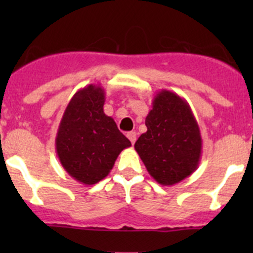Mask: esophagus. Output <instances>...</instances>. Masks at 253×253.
Segmentation results:
<instances>
[{"label":"esophagus","instance_id":"obj_1","mask_svg":"<svg viewBox=\"0 0 253 253\" xmlns=\"http://www.w3.org/2000/svg\"><path fill=\"white\" fill-rule=\"evenodd\" d=\"M127 137H128V139L131 141L132 144H134V142H136V139H137L136 132H128V133H127Z\"/></svg>","mask_w":253,"mask_h":253}]
</instances>
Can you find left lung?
<instances>
[{"label": "left lung", "mask_w": 253, "mask_h": 253, "mask_svg": "<svg viewBox=\"0 0 253 253\" xmlns=\"http://www.w3.org/2000/svg\"><path fill=\"white\" fill-rule=\"evenodd\" d=\"M145 117L147 132L134 144L149 175L163 186H172L197 170L202 155L200 126L187 101L162 89Z\"/></svg>", "instance_id": "8db88e82"}]
</instances>
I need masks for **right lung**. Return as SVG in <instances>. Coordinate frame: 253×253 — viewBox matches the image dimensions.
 <instances>
[{"instance_id": "1", "label": "right lung", "mask_w": 253, "mask_h": 253, "mask_svg": "<svg viewBox=\"0 0 253 253\" xmlns=\"http://www.w3.org/2000/svg\"><path fill=\"white\" fill-rule=\"evenodd\" d=\"M105 90L100 84L79 89L68 103L56 136L58 160L71 177L95 185L114 168L120 153L131 142L104 112Z\"/></svg>"}]
</instances>
